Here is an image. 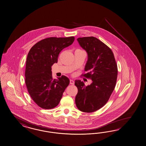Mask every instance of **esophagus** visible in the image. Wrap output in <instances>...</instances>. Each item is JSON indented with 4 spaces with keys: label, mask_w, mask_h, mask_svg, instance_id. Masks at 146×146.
Listing matches in <instances>:
<instances>
[{
    "label": "esophagus",
    "mask_w": 146,
    "mask_h": 146,
    "mask_svg": "<svg viewBox=\"0 0 146 146\" xmlns=\"http://www.w3.org/2000/svg\"><path fill=\"white\" fill-rule=\"evenodd\" d=\"M70 84L74 85V81L73 80H70Z\"/></svg>",
    "instance_id": "obj_1"
}]
</instances>
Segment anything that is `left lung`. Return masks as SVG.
Masks as SVG:
<instances>
[{
	"label": "left lung",
	"instance_id": "obj_1",
	"mask_svg": "<svg viewBox=\"0 0 146 146\" xmlns=\"http://www.w3.org/2000/svg\"><path fill=\"white\" fill-rule=\"evenodd\" d=\"M77 40L88 56L84 68L88 73L82 76L91 79L92 83L86 86L80 80L75 81L78 89L75 104L81 111L90 113L103 107L109 99L116 84L117 65L112 50L96 37Z\"/></svg>",
	"mask_w": 146,
	"mask_h": 146
}]
</instances>
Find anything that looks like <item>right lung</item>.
<instances>
[{
	"label": "right lung",
	"instance_id": "right-lung-1",
	"mask_svg": "<svg viewBox=\"0 0 146 146\" xmlns=\"http://www.w3.org/2000/svg\"><path fill=\"white\" fill-rule=\"evenodd\" d=\"M74 39L73 36L46 38L36 43L29 51L25 83L33 100L43 109L56 107L70 83V80L64 75L54 80L51 68L57 63L61 50L71 45Z\"/></svg>",
	"mask_w": 146,
	"mask_h": 146
}]
</instances>
